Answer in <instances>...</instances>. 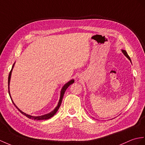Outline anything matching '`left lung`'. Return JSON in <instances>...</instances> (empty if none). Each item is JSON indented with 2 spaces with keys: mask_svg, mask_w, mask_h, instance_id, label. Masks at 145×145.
<instances>
[{
  "mask_svg": "<svg viewBox=\"0 0 145 145\" xmlns=\"http://www.w3.org/2000/svg\"><path fill=\"white\" fill-rule=\"evenodd\" d=\"M122 52H123V54H124L125 55V56H126V57L127 58L129 59V60L130 61H131V59H130V58L129 57V56L128 55V54H127V53L126 52V51L125 50H122Z\"/></svg>",
  "mask_w": 145,
  "mask_h": 145,
  "instance_id": "obj_1",
  "label": "left lung"
}]
</instances>
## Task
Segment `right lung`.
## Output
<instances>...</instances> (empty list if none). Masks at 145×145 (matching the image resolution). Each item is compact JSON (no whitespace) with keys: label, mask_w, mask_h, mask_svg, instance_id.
<instances>
[{"label":"right lung","mask_w":145,"mask_h":145,"mask_svg":"<svg viewBox=\"0 0 145 145\" xmlns=\"http://www.w3.org/2000/svg\"><path fill=\"white\" fill-rule=\"evenodd\" d=\"M13 66L14 65H13V67H12V69L13 68ZM12 69H11V71H10V72L9 73V75H8V93H9V95L10 97V98H11V100L13 102V105L15 106L16 108L18 109L19 111L21 112V113H22L23 115H24L25 116H26L27 118H29V119H35V120H46V119H50V118H52V116H54L56 112L58 111V109H59V106H60V105L61 104V102H62V100H63V96H64V94H65V91L66 90L67 88H68L70 85H71L72 84H73L74 82V80H70L69 82H68L67 84H66L64 86H63V87L61 89V95H60V98H59V102H58V104L57 105V106H56L55 108V109H54V111H52L51 112H50V113L48 114H45V115H43V116H30L29 114H26V113H24V112H23V111H22L20 110V109H19L18 108V107L16 106L15 105V103H13V101L12 99L11 98V96H10V91H9V85H10V77H11V74H12Z\"/></svg>","instance_id":"1"}]
</instances>
